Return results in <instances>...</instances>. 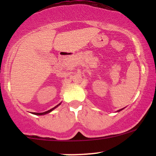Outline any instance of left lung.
Returning a JSON list of instances; mask_svg holds the SVG:
<instances>
[{"mask_svg":"<svg viewBox=\"0 0 156 156\" xmlns=\"http://www.w3.org/2000/svg\"><path fill=\"white\" fill-rule=\"evenodd\" d=\"M119 111H121V110H119Z\"/></svg>","mask_w":156,"mask_h":156,"instance_id":"left-lung-1","label":"left lung"}]
</instances>
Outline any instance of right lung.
I'll use <instances>...</instances> for the list:
<instances>
[{
    "label": "right lung",
    "instance_id": "add662e5",
    "mask_svg": "<svg viewBox=\"0 0 156 156\" xmlns=\"http://www.w3.org/2000/svg\"><path fill=\"white\" fill-rule=\"evenodd\" d=\"M60 105V103L58 105H57L56 106H55L54 108H51V109H50V110H48V111H47V112H43V113H33L34 114H36V115H43V114H48V113H50L51 112H52V111L53 110V109H55V108H56L57 106H58V105Z\"/></svg>",
    "mask_w": 156,
    "mask_h": 156
}]
</instances>
